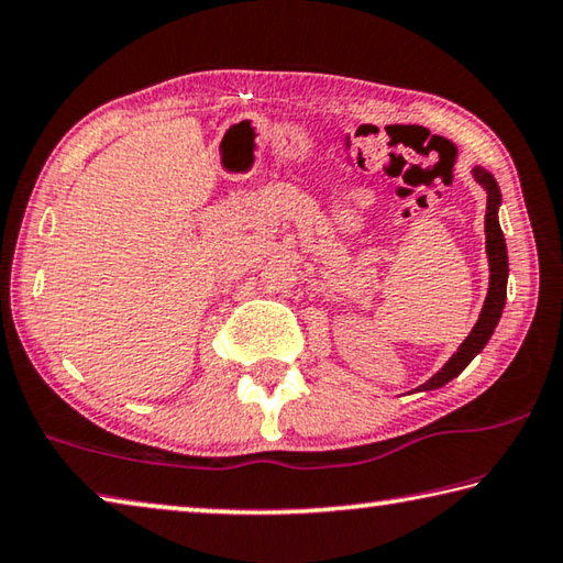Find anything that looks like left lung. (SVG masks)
I'll return each instance as SVG.
<instances>
[{"instance_id": "obj_1", "label": "left lung", "mask_w": 563, "mask_h": 563, "mask_svg": "<svg viewBox=\"0 0 563 563\" xmlns=\"http://www.w3.org/2000/svg\"><path fill=\"white\" fill-rule=\"evenodd\" d=\"M474 178L479 180V186L487 188V216H484V233H487V255H489V292L487 300H484L482 316L476 320L474 330L470 332L460 350L454 352L452 360L437 373L430 383H424L422 389H437L450 383L452 377H456L462 369L470 365L472 357L476 352H482V347L487 345L494 328L501 318L504 310V300H507V275H509V261H507V243H504V233L499 228V218H497V208L501 203V194L499 186L489 170L484 168H474Z\"/></svg>"}]
</instances>
